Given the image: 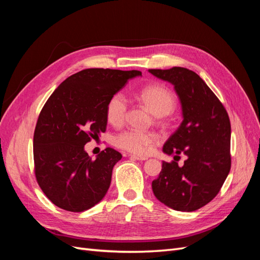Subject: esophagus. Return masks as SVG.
<instances>
[{
    "label": "esophagus",
    "mask_w": 260,
    "mask_h": 260,
    "mask_svg": "<svg viewBox=\"0 0 260 260\" xmlns=\"http://www.w3.org/2000/svg\"><path fill=\"white\" fill-rule=\"evenodd\" d=\"M131 158H133V159H136V160H146L147 159V157H145V156H139V155H129Z\"/></svg>",
    "instance_id": "obj_1"
}]
</instances>
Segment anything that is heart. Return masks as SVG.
<instances>
[{"label": "heart", "instance_id": "obj_1", "mask_svg": "<svg viewBox=\"0 0 260 260\" xmlns=\"http://www.w3.org/2000/svg\"><path fill=\"white\" fill-rule=\"evenodd\" d=\"M137 99L155 116H166L176 106V96L166 86L152 84L145 86L137 94ZM128 111V101L121 93H116L106 105V119L114 127H120L124 122ZM158 136L155 132H141L125 130L115 138V144L124 151L144 154L149 146L157 142Z\"/></svg>", "mask_w": 260, "mask_h": 260}]
</instances>
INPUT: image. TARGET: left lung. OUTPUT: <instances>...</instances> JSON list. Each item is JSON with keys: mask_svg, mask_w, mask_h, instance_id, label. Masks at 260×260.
<instances>
[{"mask_svg": "<svg viewBox=\"0 0 260 260\" xmlns=\"http://www.w3.org/2000/svg\"><path fill=\"white\" fill-rule=\"evenodd\" d=\"M175 86L183 120L164 144L165 154L186 155L183 166L162 161L152 182L156 199L179 211H194L219 193L231 168V124L225 108L202 78L183 67L149 69Z\"/></svg>", "mask_w": 260, "mask_h": 260, "instance_id": "8db88e82", "label": "left lung"}]
</instances>
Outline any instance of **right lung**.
<instances>
[{
  "mask_svg": "<svg viewBox=\"0 0 260 260\" xmlns=\"http://www.w3.org/2000/svg\"><path fill=\"white\" fill-rule=\"evenodd\" d=\"M137 76L142 74L84 69L62 81L46 101L35 129V174L54 205L80 212L103 200L122 155L107 147L92 159L84 145L105 132L107 102Z\"/></svg>",
  "mask_w": 260,
  "mask_h": 260,
  "instance_id": "add662e5",
  "label": "right lung"
}]
</instances>
